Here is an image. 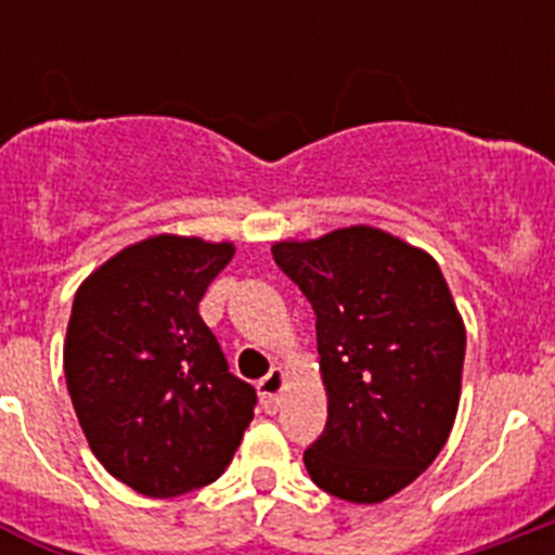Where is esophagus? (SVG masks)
<instances>
[{
  "label": "esophagus",
  "instance_id": "1",
  "mask_svg": "<svg viewBox=\"0 0 555 555\" xmlns=\"http://www.w3.org/2000/svg\"><path fill=\"white\" fill-rule=\"evenodd\" d=\"M283 386H286V372H283L281 366H274L267 377H261V380H258V397H261L263 409L278 411V405H281Z\"/></svg>",
  "mask_w": 555,
  "mask_h": 555
}]
</instances>
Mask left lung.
<instances>
[{
	"label": "left lung",
	"instance_id": "obj_1",
	"mask_svg": "<svg viewBox=\"0 0 555 555\" xmlns=\"http://www.w3.org/2000/svg\"><path fill=\"white\" fill-rule=\"evenodd\" d=\"M274 263L317 313L327 425L302 461L350 503H380L434 464L461 397L467 333L439 263L370 228L278 242Z\"/></svg>",
	"mask_w": 555,
	"mask_h": 555
}]
</instances>
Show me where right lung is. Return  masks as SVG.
<instances>
[{"instance_id":"add662e5","label":"right lung","mask_w":555,"mask_h":555,"mask_svg":"<svg viewBox=\"0 0 555 555\" xmlns=\"http://www.w3.org/2000/svg\"><path fill=\"white\" fill-rule=\"evenodd\" d=\"M233 253L230 242L152 235L75 294L63 345L72 405L102 467L146 498L214 483L253 423L255 389L199 317Z\"/></svg>"}]
</instances>
